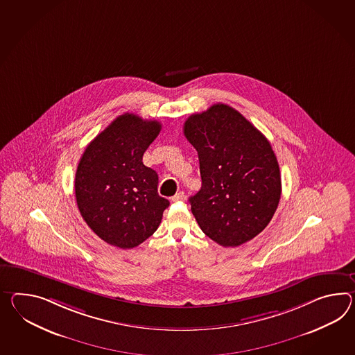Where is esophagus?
<instances>
[{"mask_svg":"<svg viewBox=\"0 0 355 355\" xmlns=\"http://www.w3.org/2000/svg\"><path fill=\"white\" fill-rule=\"evenodd\" d=\"M184 199H186V195H184V192L180 191L178 193H175L173 198H172V201H184Z\"/></svg>","mask_w":355,"mask_h":355,"instance_id":"esophagus-1","label":"esophagus"}]
</instances>
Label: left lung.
Wrapping results in <instances>:
<instances>
[{
	"label": "left lung",
	"mask_w": 355,
	"mask_h": 355,
	"mask_svg": "<svg viewBox=\"0 0 355 355\" xmlns=\"http://www.w3.org/2000/svg\"><path fill=\"white\" fill-rule=\"evenodd\" d=\"M196 148L201 189L190 198L202 232L222 246L250 241L268 225L281 199V174L268 139L234 107L210 106L184 121Z\"/></svg>",
	"instance_id": "obj_1"
}]
</instances>
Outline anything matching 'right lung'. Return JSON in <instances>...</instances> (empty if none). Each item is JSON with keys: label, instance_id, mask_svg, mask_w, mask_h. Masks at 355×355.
I'll return each mask as SVG.
<instances>
[{"label": "right lung", "instance_id": "1", "mask_svg": "<svg viewBox=\"0 0 355 355\" xmlns=\"http://www.w3.org/2000/svg\"><path fill=\"white\" fill-rule=\"evenodd\" d=\"M162 124L125 113L86 147L76 172L80 216L105 242L132 249L155 232L169 201L159 196V178L142 163Z\"/></svg>", "mask_w": 355, "mask_h": 355}]
</instances>
